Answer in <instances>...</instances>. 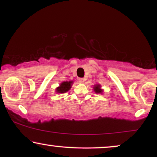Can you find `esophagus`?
Returning <instances> with one entry per match:
<instances>
[{"label": "esophagus", "mask_w": 157, "mask_h": 157, "mask_svg": "<svg viewBox=\"0 0 157 157\" xmlns=\"http://www.w3.org/2000/svg\"><path fill=\"white\" fill-rule=\"evenodd\" d=\"M78 81H79V83H84V81H85V79L83 78H80L78 79Z\"/></svg>", "instance_id": "34e87169"}]
</instances>
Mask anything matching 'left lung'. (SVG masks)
I'll list each match as a JSON object with an SVG mask.
<instances>
[{
    "mask_svg": "<svg viewBox=\"0 0 157 157\" xmlns=\"http://www.w3.org/2000/svg\"><path fill=\"white\" fill-rule=\"evenodd\" d=\"M94 90L96 94H101L103 92V90L101 89V86L99 84H96L94 86Z\"/></svg>",
    "mask_w": 157,
    "mask_h": 157,
    "instance_id": "8db88e82",
    "label": "left lung"
}]
</instances>
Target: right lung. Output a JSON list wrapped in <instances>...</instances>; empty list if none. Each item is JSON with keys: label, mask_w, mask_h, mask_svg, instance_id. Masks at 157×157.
Segmentation results:
<instances>
[{"label": "right lung", "mask_w": 157, "mask_h": 157, "mask_svg": "<svg viewBox=\"0 0 157 157\" xmlns=\"http://www.w3.org/2000/svg\"><path fill=\"white\" fill-rule=\"evenodd\" d=\"M73 83H74V81H63V82H62L61 84H60L59 87L56 88V91L59 94L66 93V92L69 91L71 88Z\"/></svg>", "instance_id": "right-lung-1"}]
</instances>
